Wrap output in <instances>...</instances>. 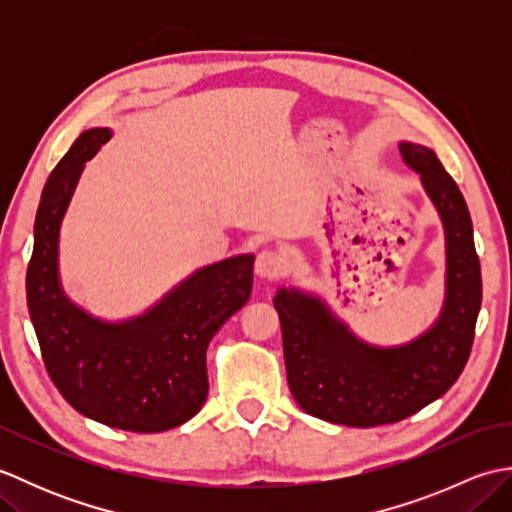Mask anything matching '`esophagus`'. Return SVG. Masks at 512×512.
<instances>
[{
  "instance_id": "obj_1",
  "label": "esophagus",
  "mask_w": 512,
  "mask_h": 512,
  "mask_svg": "<svg viewBox=\"0 0 512 512\" xmlns=\"http://www.w3.org/2000/svg\"><path fill=\"white\" fill-rule=\"evenodd\" d=\"M284 268H286V262H284V257L277 253V250L264 248L262 253H257V259H255L257 277L277 279L281 273H284Z\"/></svg>"
}]
</instances>
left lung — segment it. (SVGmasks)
<instances>
[{"instance_id": "left-lung-1", "label": "left lung", "mask_w": 512, "mask_h": 512, "mask_svg": "<svg viewBox=\"0 0 512 512\" xmlns=\"http://www.w3.org/2000/svg\"><path fill=\"white\" fill-rule=\"evenodd\" d=\"M400 154L420 173L447 237V292L436 325L400 347H374L321 299L295 288L275 297L292 396L310 416L345 427L405 420L447 394L471 356L482 306L480 257L462 191L429 147L400 143Z\"/></svg>"}]
</instances>
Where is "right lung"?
Listing matches in <instances>:
<instances>
[{"mask_svg": "<svg viewBox=\"0 0 512 512\" xmlns=\"http://www.w3.org/2000/svg\"><path fill=\"white\" fill-rule=\"evenodd\" d=\"M112 138L83 132L52 169L35 220L26 297L43 365L70 405L107 427L158 433L191 420L209 394L206 347L253 290V255L193 273L140 317H90L59 284V228L85 162Z\"/></svg>", "mask_w": 512, "mask_h": 512, "instance_id": "right-lung-1", "label": "right lung"}]
</instances>
